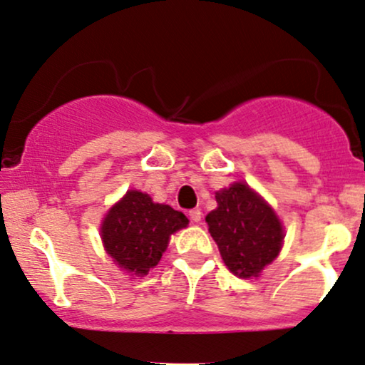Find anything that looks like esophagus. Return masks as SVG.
<instances>
[{
	"label": "esophagus",
	"mask_w": 365,
	"mask_h": 365,
	"mask_svg": "<svg viewBox=\"0 0 365 365\" xmlns=\"http://www.w3.org/2000/svg\"><path fill=\"white\" fill-rule=\"evenodd\" d=\"M188 215H190L192 222H200V220H202V212L198 209L190 210V212H188Z\"/></svg>",
	"instance_id": "esophagus-1"
}]
</instances>
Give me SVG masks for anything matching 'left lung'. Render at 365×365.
I'll return each mask as SVG.
<instances>
[{"label": "left lung", "mask_w": 365, "mask_h": 365, "mask_svg": "<svg viewBox=\"0 0 365 365\" xmlns=\"http://www.w3.org/2000/svg\"><path fill=\"white\" fill-rule=\"evenodd\" d=\"M215 198L219 207L205 222L225 266L239 278H256L281 249L284 234L278 217L246 183H234Z\"/></svg>", "instance_id": "8db88e82"}]
</instances>
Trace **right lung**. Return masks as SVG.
I'll return each mask as SVG.
<instances>
[{"mask_svg":"<svg viewBox=\"0 0 365 365\" xmlns=\"http://www.w3.org/2000/svg\"><path fill=\"white\" fill-rule=\"evenodd\" d=\"M187 224L188 219L182 212L153 204L146 193L129 190L109 210L101 234L106 251L119 267L143 276L158 264L170 236Z\"/></svg>","mask_w":365,"mask_h":365,"instance_id":"add662e5","label":"right lung"}]
</instances>
